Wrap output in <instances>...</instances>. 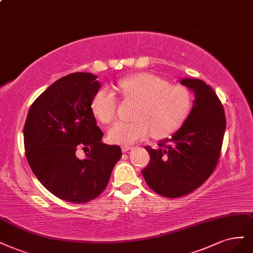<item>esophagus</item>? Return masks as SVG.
Returning a JSON list of instances; mask_svg holds the SVG:
<instances>
[{"mask_svg":"<svg viewBox=\"0 0 253 253\" xmlns=\"http://www.w3.org/2000/svg\"><path fill=\"white\" fill-rule=\"evenodd\" d=\"M133 147H134V146H132V145H124V146H123V152L126 153V152H127V151L133 150Z\"/></svg>","mask_w":253,"mask_h":253,"instance_id":"1","label":"esophagus"}]
</instances>
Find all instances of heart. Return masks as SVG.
<instances>
[{
	"label": "heart",
	"mask_w": 253,
	"mask_h": 253,
	"mask_svg": "<svg viewBox=\"0 0 253 253\" xmlns=\"http://www.w3.org/2000/svg\"><path fill=\"white\" fill-rule=\"evenodd\" d=\"M117 88L127 101L137 103L133 123H119L109 132L112 142L127 145L150 136L161 139L176 132L187 119L193 100L181 84H169L152 73H139L118 82ZM93 114L104 125L117 118L118 100L114 93L101 89L91 100Z\"/></svg>",
	"instance_id": "b5f03b06"
}]
</instances>
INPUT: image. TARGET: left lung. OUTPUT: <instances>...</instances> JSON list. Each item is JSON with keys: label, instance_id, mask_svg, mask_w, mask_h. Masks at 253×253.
Returning <instances> with one entry per match:
<instances>
[{"label": "left lung", "instance_id": "obj_1", "mask_svg": "<svg viewBox=\"0 0 253 253\" xmlns=\"http://www.w3.org/2000/svg\"><path fill=\"white\" fill-rule=\"evenodd\" d=\"M181 84L195 93L190 114L158 149L145 146L151 161L142 170L143 178L155 193L167 198L186 196L211 177L220 159L226 127L224 108L211 86L191 78Z\"/></svg>", "mask_w": 253, "mask_h": 253}]
</instances>
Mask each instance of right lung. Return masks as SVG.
<instances>
[{
    "label": "right lung",
    "instance_id": "right-lung-1",
    "mask_svg": "<svg viewBox=\"0 0 253 253\" xmlns=\"http://www.w3.org/2000/svg\"><path fill=\"white\" fill-rule=\"evenodd\" d=\"M92 73L59 78L33 101L24 126L25 155L33 173L51 194L75 204L106 189L119 145L102 143L91 100L100 84ZM86 153L84 159L78 151Z\"/></svg>",
    "mask_w": 253,
    "mask_h": 253
}]
</instances>
